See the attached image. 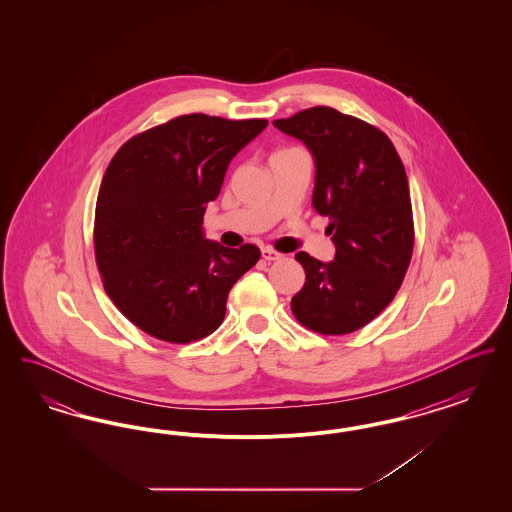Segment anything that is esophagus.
I'll list each match as a JSON object with an SVG mask.
<instances>
[{
	"label": "esophagus",
	"instance_id": "34e87169",
	"mask_svg": "<svg viewBox=\"0 0 512 512\" xmlns=\"http://www.w3.org/2000/svg\"><path fill=\"white\" fill-rule=\"evenodd\" d=\"M261 255H263L265 261H278V259H282V253H278V251H274V249H270V247H263Z\"/></svg>",
	"mask_w": 512,
	"mask_h": 512
}]
</instances>
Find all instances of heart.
<instances>
[{
	"mask_svg": "<svg viewBox=\"0 0 512 512\" xmlns=\"http://www.w3.org/2000/svg\"><path fill=\"white\" fill-rule=\"evenodd\" d=\"M280 151H286V149H280Z\"/></svg>",
	"mask_w": 512,
	"mask_h": 512,
	"instance_id": "obj_1",
	"label": "heart"
}]
</instances>
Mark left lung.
Instances as JSON below:
<instances>
[{
  "instance_id": "8db88e82",
  "label": "left lung",
  "mask_w": 512,
  "mask_h": 512,
  "mask_svg": "<svg viewBox=\"0 0 512 512\" xmlns=\"http://www.w3.org/2000/svg\"><path fill=\"white\" fill-rule=\"evenodd\" d=\"M301 140L315 159L313 207L330 224L334 261L305 251V286L295 293V318L324 336H341L378 317L411 263L413 207L405 167L390 138L332 107H311L272 122Z\"/></svg>"
}]
</instances>
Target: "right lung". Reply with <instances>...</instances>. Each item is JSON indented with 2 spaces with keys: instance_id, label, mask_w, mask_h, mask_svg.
Segmentation results:
<instances>
[{
  "instance_id": "add662e5",
  "label": "right lung",
  "mask_w": 512,
  "mask_h": 512,
  "mask_svg": "<svg viewBox=\"0 0 512 512\" xmlns=\"http://www.w3.org/2000/svg\"><path fill=\"white\" fill-rule=\"evenodd\" d=\"M267 124L182 115L111 159L96 203V263L111 301L149 336L190 343L213 334L232 286L259 261L257 245L207 240L203 215L234 155Z\"/></svg>"
}]
</instances>
